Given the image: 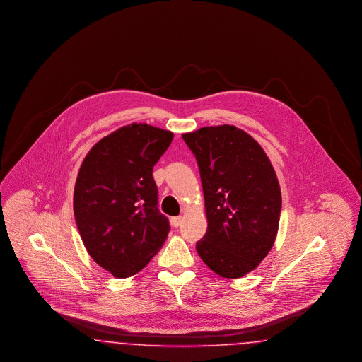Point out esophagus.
I'll return each instance as SVG.
<instances>
[{
    "label": "esophagus",
    "mask_w": 362,
    "mask_h": 362,
    "mask_svg": "<svg viewBox=\"0 0 362 362\" xmlns=\"http://www.w3.org/2000/svg\"><path fill=\"white\" fill-rule=\"evenodd\" d=\"M182 221H183V217H182V216H176V217L171 218V224H173V226H175V228H177L179 225L182 224Z\"/></svg>",
    "instance_id": "34e87169"
}]
</instances>
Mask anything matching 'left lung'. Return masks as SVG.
Segmentation results:
<instances>
[{"instance_id": "1", "label": "left lung", "mask_w": 362, "mask_h": 362, "mask_svg": "<svg viewBox=\"0 0 362 362\" xmlns=\"http://www.w3.org/2000/svg\"><path fill=\"white\" fill-rule=\"evenodd\" d=\"M194 153L205 197L207 230L197 251L224 278H241L266 258L276 241L281 189L258 142L236 126L182 134Z\"/></svg>"}]
</instances>
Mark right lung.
<instances>
[{"mask_svg":"<svg viewBox=\"0 0 362 362\" xmlns=\"http://www.w3.org/2000/svg\"><path fill=\"white\" fill-rule=\"evenodd\" d=\"M173 138L168 130L132 123L95 144L80 167L77 228L90 258L117 278L141 272L171 229L157 207L152 173Z\"/></svg>","mask_w":362,"mask_h":362,"instance_id":"1","label":"right lung"}]
</instances>
